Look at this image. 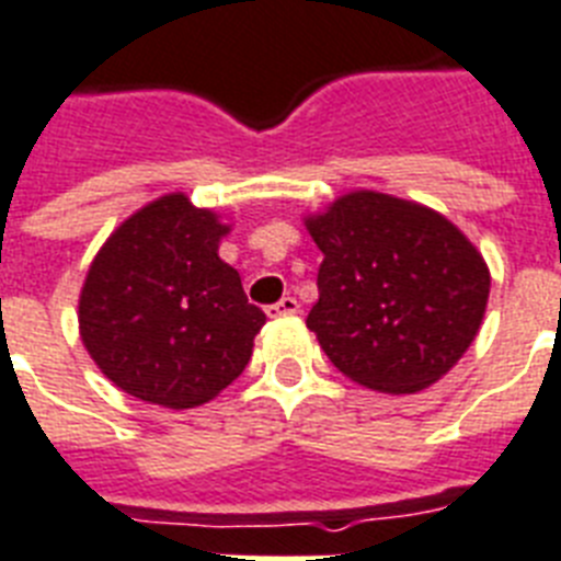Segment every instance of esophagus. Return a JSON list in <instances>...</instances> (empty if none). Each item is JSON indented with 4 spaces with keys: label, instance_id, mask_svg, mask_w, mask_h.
I'll list each match as a JSON object with an SVG mask.
<instances>
[{
    "label": "esophagus",
    "instance_id": "obj_1",
    "mask_svg": "<svg viewBox=\"0 0 561 561\" xmlns=\"http://www.w3.org/2000/svg\"><path fill=\"white\" fill-rule=\"evenodd\" d=\"M299 311V302H296V296H282L279 302L267 305V317H290V313Z\"/></svg>",
    "mask_w": 561,
    "mask_h": 561
}]
</instances>
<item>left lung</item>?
<instances>
[{
  "label": "left lung",
  "instance_id": "obj_1",
  "mask_svg": "<svg viewBox=\"0 0 561 561\" xmlns=\"http://www.w3.org/2000/svg\"><path fill=\"white\" fill-rule=\"evenodd\" d=\"M322 265L308 328L345 377L412 394L476 340L490 271L467 236L421 204L352 193L308 218Z\"/></svg>",
  "mask_w": 561,
  "mask_h": 561
}]
</instances>
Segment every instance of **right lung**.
Masks as SVG:
<instances>
[{
  "label": "right lung",
  "instance_id": "obj_1",
  "mask_svg": "<svg viewBox=\"0 0 561 561\" xmlns=\"http://www.w3.org/2000/svg\"><path fill=\"white\" fill-rule=\"evenodd\" d=\"M230 227L181 193L126 218L91 262L80 334L100 371L131 398L193 409L244 371L265 311L218 259Z\"/></svg>",
  "mask_w": 561,
  "mask_h": 561
}]
</instances>
